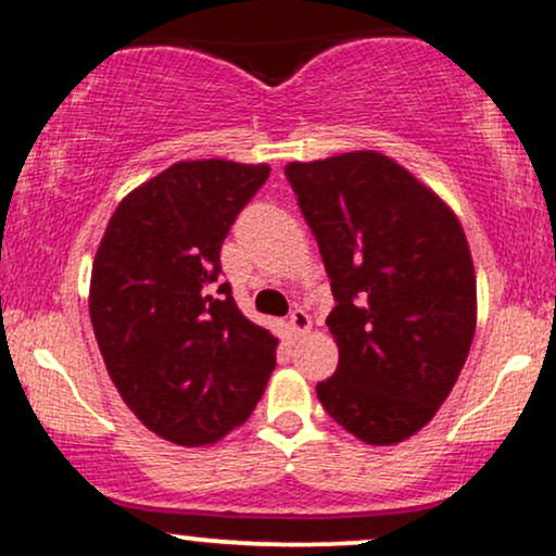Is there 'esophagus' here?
Segmentation results:
<instances>
[{
    "label": "esophagus",
    "mask_w": 556,
    "mask_h": 556,
    "mask_svg": "<svg viewBox=\"0 0 556 556\" xmlns=\"http://www.w3.org/2000/svg\"><path fill=\"white\" fill-rule=\"evenodd\" d=\"M290 329H292V334H295V337L308 334V331H311V316L305 314L303 308H295L290 314Z\"/></svg>",
    "instance_id": "34e87169"
}]
</instances>
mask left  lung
<instances>
[{"label":"left lung","mask_w":556,"mask_h":556,"mask_svg":"<svg viewBox=\"0 0 556 556\" xmlns=\"http://www.w3.org/2000/svg\"><path fill=\"white\" fill-rule=\"evenodd\" d=\"M287 180L321 251L340 348L324 410L366 444L424 429L455 387L476 331V271L452 208L376 151L290 162Z\"/></svg>","instance_id":"1"}]
</instances>
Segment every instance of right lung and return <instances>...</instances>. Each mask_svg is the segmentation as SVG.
Listing matches in <instances>:
<instances>
[{
	"label": "right lung",
	"instance_id": "obj_1",
	"mask_svg": "<svg viewBox=\"0 0 556 556\" xmlns=\"http://www.w3.org/2000/svg\"><path fill=\"white\" fill-rule=\"evenodd\" d=\"M266 177V164H172L123 198L96 251L88 311L106 371L167 442H219L277 366V337L219 279L222 242Z\"/></svg>",
	"mask_w": 556,
	"mask_h": 556
}]
</instances>
